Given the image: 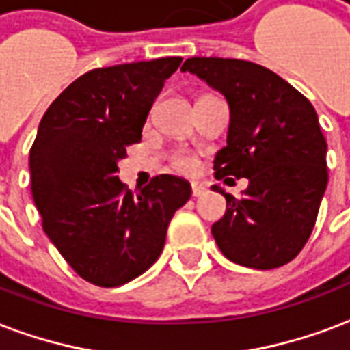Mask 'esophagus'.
Masks as SVG:
<instances>
[{
  "label": "esophagus",
  "mask_w": 350,
  "mask_h": 350,
  "mask_svg": "<svg viewBox=\"0 0 350 350\" xmlns=\"http://www.w3.org/2000/svg\"><path fill=\"white\" fill-rule=\"evenodd\" d=\"M205 192H206V186L203 185V183H200V180L192 183V196H193V198H200V196H203Z\"/></svg>",
  "instance_id": "esophagus-1"
}]
</instances>
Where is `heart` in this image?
Returning a JSON list of instances; mask_svg holds the SVG:
<instances>
[{
  "label": "heart",
  "mask_w": 350,
  "mask_h": 350,
  "mask_svg": "<svg viewBox=\"0 0 350 350\" xmlns=\"http://www.w3.org/2000/svg\"><path fill=\"white\" fill-rule=\"evenodd\" d=\"M173 167L180 173H193L198 170V160L192 154H178L173 158Z\"/></svg>",
  "instance_id": "b5f03b06"
}]
</instances>
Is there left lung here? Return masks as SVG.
Listing matches in <instances>:
<instances>
[{
	"label": "left lung",
	"mask_w": 350,
	"mask_h": 350,
	"mask_svg": "<svg viewBox=\"0 0 350 350\" xmlns=\"http://www.w3.org/2000/svg\"><path fill=\"white\" fill-rule=\"evenodd\" d=\"M229 106L228 145L214 158V177H246L242 198L213 186L228 201L213 237L229 261L270 270L287 265L310 239L328 185L326 139L315 108L276 72L257 63L190 57L180 67Z\"/></svg>",
	"instance_id": "1"
}]
</instances>
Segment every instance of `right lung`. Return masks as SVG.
I'll list each match as a JSON object with an SVG mask.
<instances>
[{
  "label": "right lung",
  "instance_id": "1",
  "mask_svg": "<svg viewBox=\"0 0 350 350\" xmlns=\"http://www.w3.org/2000/svg\"><path fill=\"white\" fill-rule=\"evenodd\" d=\"M180 61L93 68L40 119L29 172L42 229L76 274L98 287H119L150 269L173 214L192 196L175 175H158L136 196L117 177V162L142 139L150 106Z\"/></svg>",
  "mask_w": 350,
  "mask_h": 350
}]
</instances>
